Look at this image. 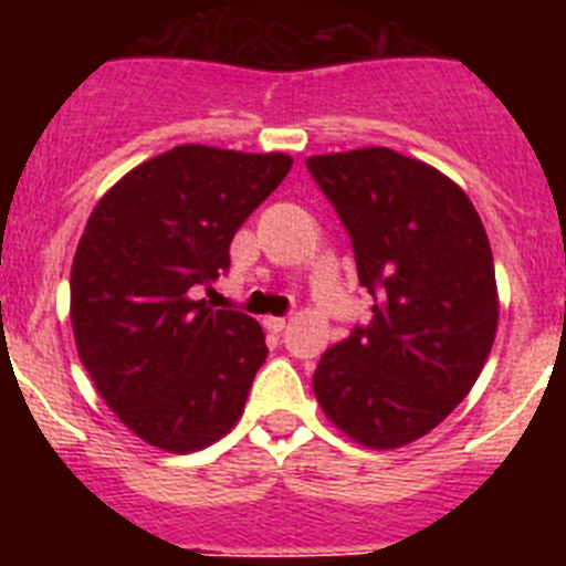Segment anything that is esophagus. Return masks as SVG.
<instances>
[{"mask_svg": "<svg viewBox=\"0 0 566 566\" xmlns=\"http://www.w3.org/2000/svg\"><path fill=\"white\" fill-rule=\"evenodd\" d=\"M263 326H266L269 332L280 334L283 328H286V317H266V319H263Z\"/></svg>", "mask_w": 566, "mask_h": 566, "instance_id": "esophagus-1", "label": "esophagus"}]
</instances>
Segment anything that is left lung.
I'll list each match as a JSON object with an SVG mask.
<instances>
[{"label":"left lung","mask_w":566,"mask_h":566,"mask_svg":"<svg viewBox=\"0 0 566 566\" xmlns=\"http://www.w3.org/2000/svg\"><path fill=\"white\" fill-rule=\"evenodd\" d=\"M314 181L352 234L371 323L319 357L314 397L371 451L431 433L470 394L499 326L493 252L448 175L388 147L312 155Z\"/></svg>","instance_id":"left-lung-1"}]
</instances>
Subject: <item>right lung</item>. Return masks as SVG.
I'll return each mask as SVG.
<instances>
[{"label":"right lung","mask_w":566,"mask_h":566,"mask_svg":"<svg viewBox=\"0 0 566 566\" xmlns=\"http://www.w3.org/2000/svg\"><path fill=\"white\" fill-rule=\"evenodd\" d=\"M289 169L286 153L181 144L129 169L90 214L70 269L78 359L153 448L201 451L243 413L266 337L198 292H212L234 232Z\"/></svg>","instance_id":"obj_1"}]
</instances>
